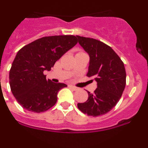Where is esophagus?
<instances>
[{"mask_svg": "<svg viewBox=\"0 0 148 148\" xmlns=\"http://www.w3.org/2000/svg\"><path fill=\"white\" fill-rule=\"evenodd\" d=\"M69 87H71V89H73V90H75V91H76V90H78V89H79L78 87H74V86H73V85H69Z\"/></svg>", "mask_w": 148, "mask_h": 148, "instance_id": "obj_1", "label": "esophagus"}]
</instances>
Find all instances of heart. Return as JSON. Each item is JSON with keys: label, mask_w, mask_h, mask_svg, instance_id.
Listing matches in <instances>:
<instances>
[{"label": "heart", "mask_w": 148, "mask_h": 148, "mask_svg": "<svg viewBox=\"0 0 148 148\" xmlns=\"http://www.w3.org/2000/svg\"><path fill=\"white\" fill-rule=\"evenodd\" d=\"M82 53V52H79V53Z\"/></svg>", "instance_id": "b5f03b06"}]
</instances>
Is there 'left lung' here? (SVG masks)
Here are the masks:
<instances>
[{"instance_id": "1", "label": "left lung", "mask_w": 148, "mask_h": 148, "mask_svg": "<svg viewBox=\"0 0 148 148\" xmlns=\"http://www.w3.org/2000/svg\"><path fill=\"white\" fill-rule=\"evenodd\" d=\"M79 45L90 56L88 77H94L97 87L88 92L86 102L77 107L84 114L92 116L104 115L118 103L126 86L124 64L116 53L97 40L77 35Z\"/></svg>"}]
</instances>
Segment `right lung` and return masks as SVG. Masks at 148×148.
I'll return each instance as SVG.
<instances>
[{
	"label": "right lung",
	"mask_w": 148,
	"mask_h": 148,
	"mask_svg": "<svg viewBox=\"0 0 148 148\" xmlns=\"http://www.w3.org/2000/svg\"><path fill=\"white\" fill-rule=\"evenodd\" d=\"M77 43L74 35L43 37L26 45L14 58L9 72L11 90L20 106L29 111H46L57 101V94L67 87L46 79L50 71L65 53Z\"/></svg>",
	"instance_id": "add662e5"
}]
</instances>
